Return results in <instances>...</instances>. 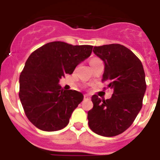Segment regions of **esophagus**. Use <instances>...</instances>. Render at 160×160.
Here are the masks:
<instances>
[{
  "label": "esophagus",
  "instance_id": "34e87169",
  "mask_svg": "<svg viewBox=\"0 0 160 160\" xmlns=\"http://www.w3.org/2000/svg\"><path fill=\"white\" fill-rule=\"evenodd\" d=\"M84 98L85 100H90V96L88 95V94H85V95L84 96Z\"/></svg>",
  "mask_w": 160,
  "mask_h": 160
}]
</instances>
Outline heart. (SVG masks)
I'll list each match as a JSON object with an SVG mask.
<instances>
[{
    "label": "heart",
    "mask_w": 160,
    "mask_h": 160,
    "mask_svg": "<svg viewBox=\"0 0 160 160\" xmlns=\"http://www.w3.org/2000/svg\"><path fill=\"white\" fill-rule=\"evenodd\" d=\"M95 59H92V60H91V62H92V61H93V60H95Z\"/></svg>",
    "instance_id": "1"
}]
</instances>
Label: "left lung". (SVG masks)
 Returning a JSON list of instances; mask_svg holds the SVG:
<instances>
[{
  "mask_svg": "<svg viewBox=\"0 0 160 160\" xmlns=\"http://www.w3.org/2000/svg\"><path fill=\"white\" fill-rule=\"evenodd\" d=\"M93 52L104 62L102 80L113 93L107 100L92 97L88 126L96 134L113 137L127 130L141 110L147 89L145 72L138 57L123 45L94 47Z\"/></svg>",
  "mask_w": 160,
  "mask_h": 160,
  "instance_id": "1",
  "label": "left lung"
}]
</instances>
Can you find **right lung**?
Here are the masks:
<instances>
[{"label":"right lung","mask_w":160,"mask_h":160,"mask_svg":"<svg viewBox=\"0 0 160 160\" xmlns=\"http://www.w3.org/2000/svg\"><path fill=\"white\" fill-rule=\"evenodd\" d=\"M92 47L52 42L29 56L19 78V98L27 118L37 128L56 131L68 124L84 95L63 89L59 80L65 74H72L90 56Z\"/></svg>","instance_id":"add662e5"}]
</instances>
